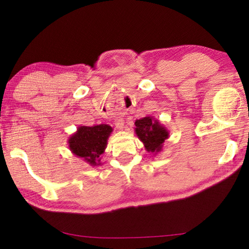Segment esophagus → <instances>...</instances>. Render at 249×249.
Masks as SVG:
<instances>
[{
    "label": "esophagus",
    "instance_id": "34e87169",
    "mask_svg": "<svg viewBox=\"0 0 249 249\" xmlns=\"http://www.w3.org/2000/svg\"><path fill=\"white\" fill-rule=\"evenodd\" d=\"M115 124H116V127H117L118 129H122V128H124V118L118 117L117 119H115Z\"/></svg>",
    "mask_w": 249,
    "mask_h": 249
}]
</instances>
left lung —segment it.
Wrapping results in <instances>:
<instances>
[{"label":"left lung","instance_id":"1","mask_svg":"<svg viewBox=\"0 0 249 249\" xmlns=\"http://www.w3.org/2000/svg\"><path fill=\"white\" fill-rule=\"evenodd\" d=\"M134 132L143 143L145 150L153 156L162 151L163 144L170 133L164 125L154 117H144L134 121Z\"/></svg>","mask_w":249,"mask_h":249}]
</instances>
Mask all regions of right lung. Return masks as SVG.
Returning a JSON list of instances; mask_svg holds the SVG:
<instances>
[{
	"label": "right lung",
	"mask_w": 249,
	"mask_h": 249,
	"mask_svg": "<svg viewBox=\"0 0 249 249\" xmlns=\"http://www.w3.org/2000/svg\"><path fill=\"white\" fill-rule=\"evenodd\" d=\"M113 129L109 124L93 127L79 125L77 131L68 138V148L77 158L83 159L89 165H101V154L107 148V142Z\"/></svg>",
	"instance_id": "obj_1"
}]
</instances>
